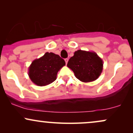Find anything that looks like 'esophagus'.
<instances>
[{"label": "esophagus", "mask_w": 133, "mask_h": 133, "mask_svg": "<svg viewBox=\"0 0 133 133\" xmlns=\"http://www.w3.org/2000/svg\"><path fill=\"white\" fill-rule=\"evenodd\" d=\"M64 60H65V64H67V63H68V60H69V59H68V58H65V59H64Z\"/></svg>", "instance_id": "34e87169"}]
</instances>
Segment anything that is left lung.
I'll return each instance as SVG.
<instances>
[{
	"mask_svg": "<svg viewBox=\"0 0 133 133\" xmlns=\"http://www.w3.org/2000/svg\"><path fill=\"white\" fill-rule=\"evenodd\" d=\"M68 68L76 78L82 82H91L99 77L103 71V61L95 52L78 50L68 62Z\"/></svg>",
	"mask_w": 133,
	"mask_h": 133,
	"instance_id": "left-lung-1",
	"label": "left lung"
}]
</instances>
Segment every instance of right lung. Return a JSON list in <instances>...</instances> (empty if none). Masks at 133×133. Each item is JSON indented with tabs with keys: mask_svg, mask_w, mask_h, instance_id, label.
Segmentation results:
<instances>
[{
	"mask_svg": "<svg viewBox=\"0 0 133 133\" xmlns=\"http://www.w3.org/2000/svg\"><path fill=\"white\" fill-rule=\"evenodd\" d=\"M65 62L59 55L46 52L42 57L32 62L29 69V76L37 86H46L56 79L57 72Z\"/></svg>",
	"mask_w": 133,
	"mask_h": 133,
	"instance_id": "1",
	"label": "right lung"
}]
</instances>
